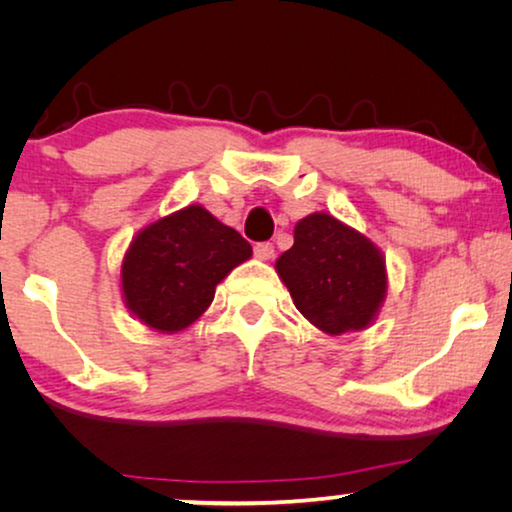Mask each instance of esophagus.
Listing matches in <instances>:
<instances>
[{
	"instance_id": "1",
	"label": "esophagus",
	"mask_w": 512,
	"mask_h": 512,
	"mask_svg": "<svg viewBox=\"0 0 512 512\" xmlns=\"http://www.w3.org/2000/svg\"><path fill=\"white\" fill-rule=\"evenodd\" d=\"M254 254H256L258 261H270V258L275 256V247H272L270 242H261V244H256V247H254Z\"/></svg>"
}]
</instances>
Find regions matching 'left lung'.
<instances>
[{
  "mask_svg": "<svg viewBox=\"0 0 512 512\" xmlns=\"http://www.w3.org/2000/svg\"><path fill=\"white\" fill-rule=\"evenodd\" d=\"M275 268L298 312L328 335L368 328L387 298L382 251L326 212L296 223L293 247Z\"/></svg>",
  "mask_w": 512,
  "mask_h": 512,
  "instance_id": "obj_1",
  "label": "left lung"
}]
</instances>
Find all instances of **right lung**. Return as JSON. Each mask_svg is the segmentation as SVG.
Segmentation results:
<instances>
[{
    "mask_svg": "<svg viewBox=\"0 0 512 512\" xmlns=\"http://www.w3.org/2000/svg\"><path fill=\"white\" fill-rule=\"evenodd\" d=\"M249 258L251 244L237 230L188 205L132 237L121 265L125 307L153 331L179 333L212 305L216 284Z\"/></svg>",
    "mask_w": 512,
    "mask_h": 512,
    "instance_id": "add662e5",
    "label": "right lung"
}]
</instances>
